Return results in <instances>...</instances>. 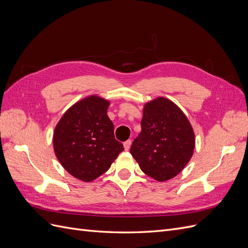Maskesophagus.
<instances>
[{"label": "esophagus", "mask_w": 248, "mask_h": 248, "mask_svg": "<svg viewBox=\"0 0 248 248\" xmlns=\"http://www.w3.org/2000/svg\"><path fill=\"white\" fill-rule=\"evenodd\" d=\"M131 144H132V140H126V141L124 142V148H125L126 151H128V150L130 149Z\"/></svg>", "instance_id": "34e87169"}]
</instances>
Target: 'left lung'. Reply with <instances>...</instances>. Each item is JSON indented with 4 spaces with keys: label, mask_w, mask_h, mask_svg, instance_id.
<instances>
[{
    "label": "left lung",
    "mask_w": 248,
    "mask_h": 248,
    "mask_svg": "<svg viewBox=\"0 0 248 248\" xmlns=\"http://www.w3.org/2000/svg\"><path fill=\"white\" fill-rule=\"evenodd\" d=\"M140 126L130 148L140 170L160 182L176 177L190 160L196 145L184 112L170 99L157 97L144 106Z\"/></svg>",
    "instance_id": "8db88e82"
}]
</instances>
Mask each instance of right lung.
<instances>
[{
	"label": "right lung",
	"instance_id": "1",
	"mask_svg": "<svg viewBox=\"0 0 248 248\" xmlns=\"http://www.w3.org/2000/svg\"><path fill=\"white\" fill-rule=\"evenodd\" d=\"M109 101L88 96L67 109L56 125L55 154L63 168L80 181L91 182L104 174L124 147L114 136L108 116Z\"/></svg>",
	"mask_w": 248,
	"mask_h": 248
}]
</instances>
